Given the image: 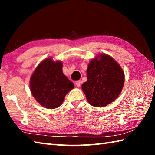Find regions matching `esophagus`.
Instances as JSON below:
<instances>
[{"instance_id": "34e87169", "label": "esophagus", "mask_w": 155, "mask_h": 155, "mask_svg": "<svg viewBox=\"0 0 155 155\" xmlns=\"http://www.w3.org/2000/svg\"><path fill=\"white\" fill-rule=\"evenodd\" d=\"M75 84H76V85H77V87H79L80 86H81V81H76Z\"/></svg>"}]
</instances>
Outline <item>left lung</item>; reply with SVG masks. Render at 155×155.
Wrapping results in <instances>:
<instances>
[{"mask_svg":"<svg viewBox=\"0 0 155 155\" xmlns=\"http://www.w3.org/2000/svg\"><path fill=\"white\" fill-rule=\"evenodd\" d=\"M87 81L82 90L88 103L103 107L115 101L121 93L124 74L120 65L107 54H99L90 62L87 70Z\"/></svg>","mask_w":155,"mask_h":155,"instance_id":"obj_1","label":"left lung"}]
</instances>
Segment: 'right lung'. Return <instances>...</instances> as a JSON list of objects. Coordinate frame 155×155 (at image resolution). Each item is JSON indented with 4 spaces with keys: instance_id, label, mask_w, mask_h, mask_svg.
<instances>
[{
    "instance_id": "obj_1",
    "label": "right lung",
    "mask_w": 155,
    "mask_h": 155,
    "mask_svg": "<svg viewBox=\"0 0 155 155\" xmlns=\"http://www.w3.org/2000/svg\"><path fill=\"white\" fill-rule=\"evenodd\" d=\"M63 64L54 62L51 58L40 63L31 77L32 95L41 106L47 109L59 107L65 96L74 88V83L62 72Z\"/></svg>"
}]
</instances>
